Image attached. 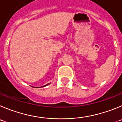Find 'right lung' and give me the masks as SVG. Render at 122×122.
Listing matches in <instances>:
<instances>
[{
  "label": "right lung",
  "instance_id": "obj_1",
  "mask_svg": "<svg viewBox=\"0 0 122 122\" xmlns=\"http://www.w3.org/2000/svg\"><path fill=\"white\" fill-rule=\"evenodd\" d=\"M50 83H49V84H46V85H44V86H43V87H46V86H47V85H49V84ZM36 88H37V87H36Z\"/></svg>",
  "mask_w": 122,
  "mask_h": 122
}]
</instances>
